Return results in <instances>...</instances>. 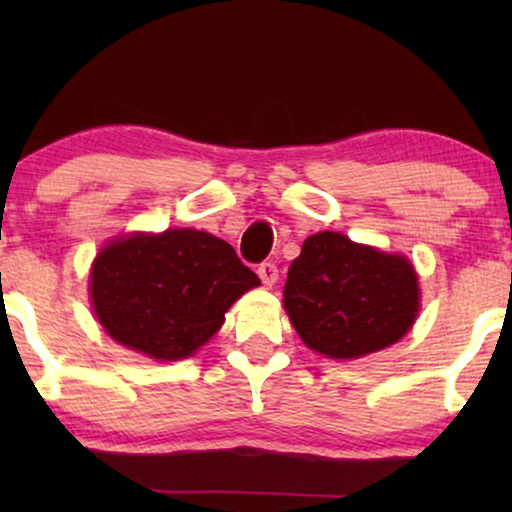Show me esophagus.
I'll return each instance as SVG.
<instances>
[{
  "mask_svg": "<svg viewBox=\"0 0 512 512\" xmlns=\"http://www.w3.org/2000/svg\"><path fill=\"white\" fill-rule=\"evenodd\" d=\"M258 277H261V282H263L265 286H272V284H275L277 279H279L277 265L270 263V261L261 263V265H258Z\"/></svg>",
  "mask_w": 512,
  "mask_h": 512,
  "instance_id": "esophagus-1",
  "label": "esophagus"
}]
</instances>
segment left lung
I'll use <instances>...</instances> for the list:
<instances>
[{"instance_id": "left-lung-1", "label": "left lung", "mask_w": 512, "mask_h": 512, "mask_svg": "<svg viewBox=\"0 0 512 512\" xmlns=\"http://www.w3.org/2000/svg\"><path fill=\"white\" fill-rule=\"evenodd\" d=\"M284 307L300 338L331 359H359L401 340L419 310L408 258L340 233L307 237L291 263Z\"/></svg>"}]
</instances>
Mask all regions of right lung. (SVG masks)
<instances>
[{
    "label": "right lung",
    "mask_w": 512,
    "mask_h": 512,
    "mask_svg": "<svg viewBox=\"0 0 512 512\" xmlns=\"http://www.w3.org/2000/svg\"><path fill=\"white\" fill-rule=\"evenodd\" d=\"M258 284L228 242L188 228L125 237L104 247L90 270L100 324L116 342L160 361L191 356Z\"/></svg>",
    "instance_id": "right-lung-1"
}]
</instances>
